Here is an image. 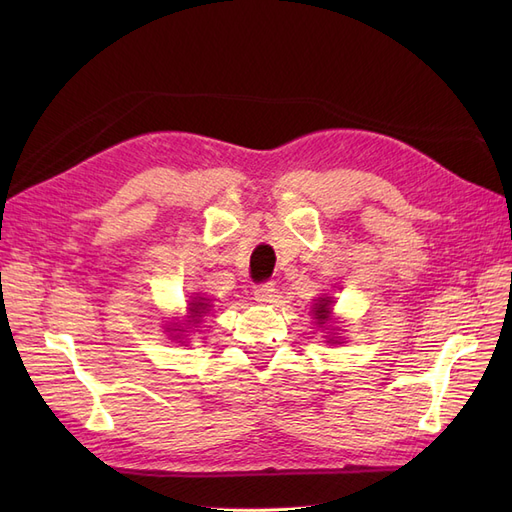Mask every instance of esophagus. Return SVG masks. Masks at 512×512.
<instances>
[{
	"label": "esophagus",
	"mask_w": 512,
	"mask_h": 512,
	"mask_svg": "<svg viewBox=\"0 0 512 512\" xmlns=\"http://www.w3.org/2000/svg\"><path fill=\"white\" fill-rule=\"evenodd\" d=\"M273 297H275V286H273L271 282L258 284V286L254 288V299H256L258 303H271Z\"/></svg>",
	"instance_id": "obj_1"
}]
</instances>
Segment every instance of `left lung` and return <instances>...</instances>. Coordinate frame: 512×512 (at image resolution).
<instances>
[{
  "label": "left lung",
  "instance_id": "8db88e82",
  "mask_svg": "<svg viewBox=\"0 0 512 512\" xmlns=\"http://www.w3.org/2000/svg\"><path fill=\"white\" fill-rule=\"evenodd\" d=\"M331 305H333V301H331V297H320L318 299V303L314 305V318H316V324H320V327H324V324H329L331 322ZM329 344H342L339 342V339H335V337H329Z\"/></svg>",
  "mask_w": 512,
  "mask_h": 512
}]
</instances>
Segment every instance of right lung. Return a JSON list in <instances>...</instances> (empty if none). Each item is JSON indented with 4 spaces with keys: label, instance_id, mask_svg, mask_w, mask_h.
Returning a JSON list of instances; mask_svg holds the SVG:
<instances>
[{
    "label": "right lung",
    "instance_id": "1",
    "mask_svg": "<svg viewBox=\"0 0 512 512\" xmlns=\"http://www.w3.org/2000/svg\"><path fill=\"white\" fill-rule=\"evenodd\" d=\"M209 312V299H203V297H196L190 301L188 305V324H192V327H196V324H200V320H203V316ZM168 331H183V329H168ZM179 337V335H177Z\"/></svg>",
    "mask_w": 512,
    "mask_h": 512
}]
</instances>
